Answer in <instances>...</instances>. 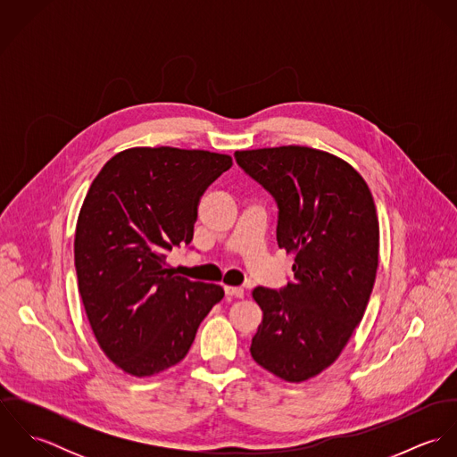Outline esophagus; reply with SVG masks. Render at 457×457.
<instances>
[{"label": "esophagus", "mask_w": 457, "mask_h": 457, "mask_svg": "<svg viewBox=\"0 0 457 457\" xmlns=\"http://www.w3.org/2000/svg\"><path fill=\"white\" fill-rule=\"evenodd\" d=\"M225 294L236 299H243L245 297V290L241 287H225Z\"/></svg>", "instance_id": "34e87169"}]
</instances>
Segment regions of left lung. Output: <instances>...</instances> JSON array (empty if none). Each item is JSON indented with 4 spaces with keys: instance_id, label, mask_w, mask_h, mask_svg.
I'll list each match as a JSON object with an SVG mask.
<instances>
[{
    "instance_id": "1",
    "label": "left lung",
    "mask_w": 457,
    "mask_h": 457,
    "mask_svg": "<svg viewBox=\"0 0 457 457\" xmlns=\"http://www.w3.org/2000/svg\"><path fill=\"white\" fill-rule=\"evenodd\" d=\"M237 165L278 205V246L294 278L257 287L263 320L252 357L287 382L330 366L368 306L378 267V218L366 181L346 162L303 145L237 151Z\"/></svg>"
}]
</instances>
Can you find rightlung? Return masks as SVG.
Here are the masks:
<instances>
[{"instance_id": "obj_1", "label": "right lung", "mask_w": 457, "mask_h": 457, "mask_svg": "<svg viewBox=\"0 0 457 457\" xmlns=\"http://www.w3.org/2000/svg\"><path fill=\"white\" fill-rule=\"evenodd\" d=\"M230 165L209 151L133 147L104 165L84 198L73 243L79 294L102 350L133 377L183 361L223 297L165 261L192 243L198 200Z\"/></svg>"}]
</instances>
